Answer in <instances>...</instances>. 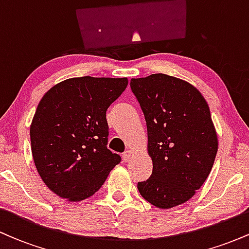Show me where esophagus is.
<instances>
[{
  "instance_id": "esophagus-1",
  "label": "esophagus",
  "mask_w": 249,
  "mask_h": 249,
  "mask_svg": "<svg viewBox=\"0 0 249 249\" xmlns=\"http://www.w3.org/2000/svg\"><path fill=\"white\" fill-rule=\"evenodd\" d=\"M133 154V152L132 151H130V150H127V151H125L124 153H123V160L124 161H128L131 159V156H132Z\"/></svg>"
}]
</instances>
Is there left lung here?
<instances>
[{
	"label": "left lung",
	"instance_id": "1",
	"mask_svg": "<svg viewBox=\"0 0 249 249\" xmlns=\"http://www.w3.org/2000/svg\"><path fill=\"white\" fill-rule=\"evenodd\" d=\"M130 85L144 112L153 164L139 193L164 210L184 204L207 179L218 152L207 102L192 84L164 73L132 78Z\"/></svg>",
	"mask_w": 249,
	"mask_h": 249
}]
</instances>
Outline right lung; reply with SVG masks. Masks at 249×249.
<instances>
[{
    "label": "right lung",
    "mask_w": 249,
    "mask_h": 249,
    "mask_svg": "<svg viewBox=\"0 0 249 249\" xmlns=\"http://www.w3.org/2000/svg\"><path fill=\"white\" fill-rule=\"evenodd\" d=\"M127 83L125 77H76L42 97L30 125L31 152L43 182L61 198L93 196L121 162L107 146V110Z\"/></svg>",
    "instance_id": "add662e5"
}]
</instances>
